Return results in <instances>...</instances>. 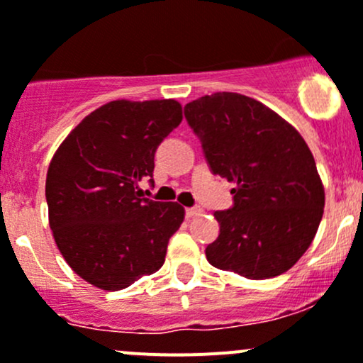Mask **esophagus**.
Instances as JSON below:
<instances>
[{"label": "esophagus", "instance_id": "34e87169", "mask_svg": "<svg viewBox=\"0 0 363 363\" xmlns=\"http://www.w3.org/2000/svg\"><path fill=\"white\" fill-rule=\"evenodd\" d=\"M201 213V211L198 207H189V208H186V217H189V219H191V217H196V216H200Z\"/></svg>", "mask_w": 363, "mask_h": 363}]
</instances>
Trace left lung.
Here are the masks:
<instances>
[{
  "label": "left lung",
  "mask_w": 363,
  "mask_h": 363,
  "mask_svg": "<svg viewBox=\"0 0 363 363\" xmlns=\"http://www.w3.org/2000/svg\"><path fill=\"white\" fill-rule=\"evenodd\" d=\"M212 174L235 182L233 205L213 212L219 236L207 261L264 280L291 269L315 238L325 194L299 132L255 99L233 91L184 106Z\"/></svg>",
  "instance_id": "8db88e82"
}]
</instances>
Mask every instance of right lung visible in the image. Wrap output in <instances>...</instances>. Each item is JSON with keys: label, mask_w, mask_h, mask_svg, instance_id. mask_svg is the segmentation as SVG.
<instances>
[{"label": "right lung", "mask_w": 363, "mask_h": 363, "mask_svg": "<svg viewBox=\"0 0 363 363\" xmlns=\"http://www.w3.org/2000/svg\"><path fill=\"white\" fill-rule=\"evenodd\" d=\"M182 121V108L163 101H113L66 137L47 174L50 228L60 254L83 280L121 291L165 262L184 208L140 198L152 186L155 152Z\"/></svg>", "instance_id": "1"}]
</instances>
